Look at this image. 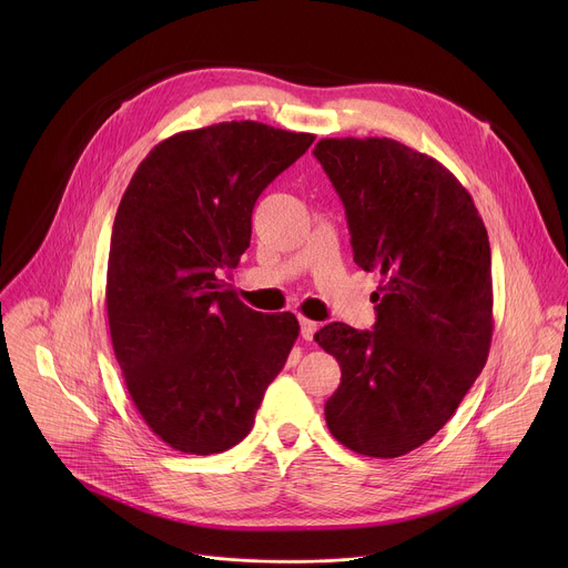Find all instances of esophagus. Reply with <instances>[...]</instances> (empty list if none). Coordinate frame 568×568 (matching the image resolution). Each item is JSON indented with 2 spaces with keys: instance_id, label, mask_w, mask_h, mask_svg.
Listing matches in <instances>:
<instances>
[{
  "instance_id": "esophagus-1",
  "label": "esophagus",
  "mask_w": 568,
  "mask_h": 568,
  "mask_svg": "<svg viewBox=\"0 0 568 568\" xmlns=\"http://www.w3.org/2000/svg\"><path fill=\"white\" fill-rule=\"evenodd\" d=\"M298 323H301V337L305 339V342H312V337H314V333H316V323L314 321H310V318H305V316H298Z\"/></svg>"
}]
</instances>
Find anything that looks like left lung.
<instances>
[{"instance_id": "obj_1", "label": "left lung", "mask_w": 568, "mask_h": 568, "mask_svg": "<svg viewBox=\"0 0 568 568\" xmlns=\"http://www.w3.org/2000/svg\"><path fill=\"white\" fill-rule=\"evenodd\" d=\"M314 156L344 202L353 261L382 278L373 331L335 321L314 335L342 368L326 423L357 454L404 456L445 427L488 359V231L463 184L399 141L321 139Z\"/></svg>"}]
</instances>
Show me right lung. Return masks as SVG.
Returning <instances> with one entry per match:
<instances>
[{
  "mask_svg": "<svg viewBox=\"0 0 568 568\" xmlns=\"http://www.w3.org/2000/svg\"><path fill=\"white\" fill-rule=\"evenodd\" d=\"M314 134L215 123L154 145L112 226L108 321L128 393L178 452L220 454L252 427L298 337L294 314H263L224 287L252 240L261 193Z\"/></svg>",
  "mask_w": 568,
  "mask_h": 568,
  "instance_id": "obj_1",
  "label": "right lung"
}]
</instances>
